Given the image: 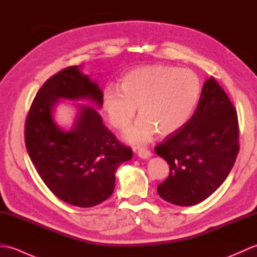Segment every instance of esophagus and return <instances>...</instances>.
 <instances>
[{
	"label": "esophagus",
	"mask_w": 257,
	"mask_h": 257,
	"mask_svg": "<svg viewBox=\"0 0 257 257\" xmlns=\"http://www.w3.org/2000/svg\"><path fill=\"white\" fill-rule=\"evenodd\" d=\"M138 156L141 158V159H149V158L152 156V154L149 150L141 148V149H138Z\"/></svg>",
	"instance_id": "obj_1"
}]
</instances>
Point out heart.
Segmentation results:
<instances>
[{
	"label": "heart",
	"mask_w": 257,
	"mask_h": 257,
	"mask_svg": "<svg viewBox=\"0 0 257 257\" xmlns=\"http://www.w3.org/2000/svg\"><path fill=\"white\" fill-rule=\"evenodd\" d=\"M201 83L191 69L148 65L129 70L120 88L108 85L101 102L109 122L118 130L132 123L138 107L140 118L124 133L133 145H145L154 136H169L188 121L199 100Z\"/></svg>",
	"instance_id": "1"
}]
</instances>
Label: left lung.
I'll use <instances>...</instances> for the list:
<instances>
[{
  "mask_svg": "<svg viewBox=\"0 0 257 257\" xmlns=\"http://www.w3.org/2000/svg\"><path fill=\"white\" fill-rule=\"evenodd\" d=\"M238 121L225 91L210 77L203 85L193 116L155 148L169 167V177L157 187L172 204H198L220 188L238 154Z\"/></svg>",
  "mask_w": 257,
  "mask_h": 257,
  "instance_id": "8db88e82",
  "label": "left lung"
}]
</instances>
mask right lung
<instances>
[{
    "label": "right lung",
    "mask_w": 257,
    "mask_h": 257,
    "mask_svg": "<svg viewBox=\"0 0 257 257\" xmlns=\"http://www.w3.org/2000/svg\"><path fill=\"white\" fill-rule=\"evenodd\" d=\"M70 66L41 87L25 123V145L43 181L58 199L70 205L90 207L107 200L114 189V173L133 158L90 105L76 103L73 128L56 123L54 110L61 99L88 100L101 108L102 90L96 81Z\"/></svg>",
    "instance_id": "add662e5"
}]
</instances>
